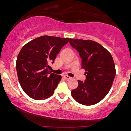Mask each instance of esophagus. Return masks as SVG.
<instances>
[{
	"label": "esophagus",
	"instance_id": "obj_1",
	"mask_svg": "<svg viewBox=\"0 0 131 131\" xmlns=\"http://www.w3.org/2000/svg\"><path fill=\"white\" fill-rule=\"evenodd\" d=\"M64 78H65V79H67V80H69V79H71V78L70 76H69V75H64Z\"/></svg>",
	"mask_w": 131,
	"mask_h": 131
}]
</instances>
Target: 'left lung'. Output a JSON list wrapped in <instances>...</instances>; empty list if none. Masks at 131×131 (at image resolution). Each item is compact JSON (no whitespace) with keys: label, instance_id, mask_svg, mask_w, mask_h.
<instances>
[{"label":"left lung","instance_id":"obj_1","mask_svg":"<svg viewBox=\"0 0 131 131\" xmlns=\"http://www.w3.org/2000/svg\"><path fill=\"white\" fill-rule=\"evenodd\" d=\"M71 45L81 58L86 79L78 80V86L71 91L74 99L84 105L100 102L110 91L115 76V67L111 54L101 45L90 40L70 39Z\"/></svg>","mask_w":131,"mask_h":131}]
</instances>
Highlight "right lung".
I'll list each match as a JSON object with an SVG mask.
<instances>
[{"instance_id": "right-lung-1", "label": "right lung", "mask_w": 131, "mask_h": 131, "mask_svg": "<svg viewBox=\"0 0 131 131\" xmlns=\"http://www.w3.org/2000/svg\"><path fill=\"white\" fill-rule=\"evenodd\" d=\"M69 38L42 36L34 39L21 48L16 67L19 82L27 95L35 100L51 96L62 76L51 73L49 64H53Z\"/></svg>"}]
</instances>
